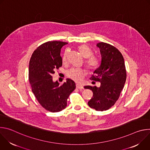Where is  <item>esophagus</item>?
<instances>
[{
  "label": "esophagus",
  "instance_id": "obj_1",
  "mask_svg": "<svg viewBox=\"0 0 150 150\" xmlns=\"http://www.w3.org/2000/svg\"><path fill=\"white\" fill-rule=\"evenodd\" d=\"M76 88L79 89V90H82V89H83V86H82V85L78 84V83L76 85Z\"/></svg>",
  "mask_w": 150,
  "mask_h": 150
}]
</instances>
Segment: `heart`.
I'll return each instance as SVG.
<instances>
[{
  "instance_id": "obj_1",
  "label": "heart",
  "mask_w": 150,
  "mask_h": 150,
  "mask_svg": "<svg viewBox=\"0 0 150 150\" xmlns=\"http://www.w3.org/2000/svg\"><path fill=\"white\" fill-rule=\"evenodd\" d=\"M78 50L82 56L85 58V65L87 69L93 72L96 71L100 65V59L98 56L93 55L91 49L86 45H81L78 46ZM69 51L67 50L62 57L63 63H66ZM85 75V71L82 68H72L67 72V76L69 78L76 81L80 82Z\"/></svg>"
}]
</instances>
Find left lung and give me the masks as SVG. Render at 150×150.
Masks as SVG:
<instances>
[{"label":"left lung","mask_w":150,"mask_h":150,"mask_svg":"<svg viewBox=\"0 0 150 150\" xmlns=\"http://www.w3.org/2000/svg\"><path fill=\"white\" fill-rule=\"evenodd\" d=\"M97 46L100 50L101 62L90 79L100 82V87L87 85L84 88L93 93L88 102L90 108L104 111L112 108L119 98L126 81V71L123 57L117 48L104 42H98Z\"/></svg>","instance_id":"1"}]
</instances>
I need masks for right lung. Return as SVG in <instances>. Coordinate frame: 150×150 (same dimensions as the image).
Listing matches in <instances>:
<instances>
[{"instance_id":"1","label":"right lung","mask_w":150,"mask_h":150,"mask_svg":"<svg viewBox=\"0 0 150 150\" xmlns=\"http://www.w3.org/2000/svg\"><path fill=\"white\" fill-rule=\"evenodd\" d=\"M67 44L60 41L46 42L34 50L29 63L32 91L42 108L51 112L65 109L69 95L76 88L75 82L71 79L60 85L52 79L55 70L62 66L60 50Z\"/></svg>"}]
</instances>
